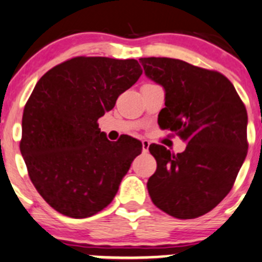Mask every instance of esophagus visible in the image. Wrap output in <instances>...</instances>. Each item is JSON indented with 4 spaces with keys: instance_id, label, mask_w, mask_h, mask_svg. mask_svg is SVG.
Returning <instances> with one entry per match:
<instances>
[{
    "instance_id": "obj_1",
    "label": "esophagus",
    "mask_w": 262,
    "mask_h": 262,
    "mask_svg": "<svg viewBox=\"0 0 262 262\" xmlns=\"http://www.w3.org/2000/svg\"><path fill=\"white\" fill-rule=\"evenodd\" d=\"M149 147L150 142L147 141V140H142V151H144V152H147V151H149Z\"/></svg>"
}]
</instances>
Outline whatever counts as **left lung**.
I'll return each instance as SVG.
<instances>
[{
  "mask_svg": "<svg viewBox=\"0 0 262 262\" xmlns=\"http://www.w3.org/2000/svg\"><path fill=\"white\" fill-rule=\"evenodd\" d=\"M140 63L165 92L159 126L187 142L177 155L150 145L158 164L147 182L151 201L180 220L206 214L227 195L246 159V108L221 73L171 58H141Z\"/></svg>",
  "mask_w": 262,
  "mask_h": 262,
  "instance_id": "obj_1",
  "label": "left lung"
}]
</instances>
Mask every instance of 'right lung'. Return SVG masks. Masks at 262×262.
<instances>
[{
  "instance_id": "obj_1",
  "label": "right lung",
  "mask_w": 262,
  "mask_h": 262,
  "mask_svg": "<svg viewBox=\"0 0 262 262\" xmlns=\"http://www.w3.org/2000/svg\"><path fill=\"white\" fill-rule=\"evenodd\" d=\"M141 74L135 59L78 56L36 83L24 110L20 151L32 184L56 212L87 218L115 198L142 144L127 135L110 141L97 121Z\"/></svg>"
}]
</instances>
